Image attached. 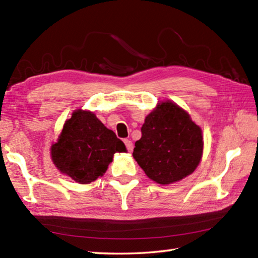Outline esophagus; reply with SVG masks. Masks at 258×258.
I'll return each instance as SVG.
<instances>
[{
  "label": "esophagus",
  "instance_id": "obj_1",
  "mask_svg": "<svg viewBox=\"0 0 258 258\" xmlns=\"http://www.w3.org/2000/svg\"><path fill=\"white\" fill-rule=\"evenodd\" d=\"M124 143L126 146V149H127L130 152L133 150V143H132V141H131V140H124Z\"/></svg>",
  "mask_w": 258,
  "mask_h": 258
}]
</instances>
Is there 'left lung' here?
Masks as SVG:
<instances>
[{
    "label": "left lung",
    "instance_id": "1",
    "mask_svg": "<svg viewBox=\"0 0 258 258\" xmlns=\"http://www.w3.org/2000/svg\"><path fill=\"white\" fill-rule=\"evenodd\" d=\"M134 159L159 184L182 180L197 168L203 156L202 128L172 101L159 102L146 117Z\"/></svg>",
    "mask_w": 258,
    "mask_h": 258
}]
</instances>
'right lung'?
<instances>
[{
  "label": "right lung",
  "instance_id": "right-lung-1",
  "mask_svg": "<svg viewBox=\"0 0 258 258\" xmlns=\"http://www.w3.org/2000/svg\"><path fill=\"white\" fill-rule=\"evenodd\" d=\"M125 145L91 111L78 109L66 120L58 141L51 147V158L61 173L87 184L106 173L116 152Z\"/></svg>",
  "mask_w": 258,
  "mask_h": 258
}]
</instances>
